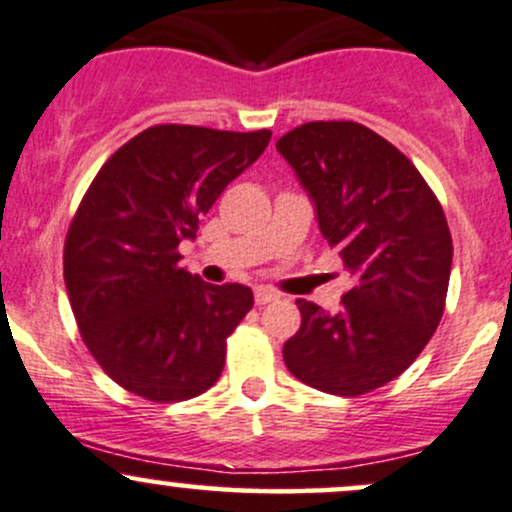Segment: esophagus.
<instances>
[{
  "instance_id": "esophagus-1",
  "label": "esophagus",
  "mask_w": 512,
  "mask_h": 512,
  "mask_svg": "<svg viewBox=\"0 0 512 512\" xmlns=\"http://www.w3.org/2000/svg\"><path fill=\"white\" fill-rule=\"evenodd\" d=\"M277 299H279V294H274L272 289H265V286L255 289V303H257V306H265V303H272Z\"/></svg>"
}]
</instances>
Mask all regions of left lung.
<instances>
[{
	"instance_id": "left-lung-1",
	"label": "left lung",
	"mask_w": 512,
	"mask_h": 512,
	"mask_svg": "<svg viewBox=\"0 0 512 512\" xmlns=\"http://www.w3.org/2000/svg\"><path fill=\"white\" fill-rule=\"evenodd\" d=\"M352 286L338 313L299 299L284 342L289 372L313 389L362 396L406 372L445 311L452 235L423 174L355 121H311L277 140Z\"/></svg>"
}]
</instances>
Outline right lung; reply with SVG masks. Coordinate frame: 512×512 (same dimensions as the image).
<instances>
[{
    "instance_id": "obj_1",
    "label": "right lung",
    "mask_w": 512,
    "mask_h": 512,
    "mask_svg": "<svg viewBox=\"0 0 512 512\" xmlns=\"http://www.w3.org/2000/svg\"><path fill=\"white\" fill-rule=\"evenodd\" d=\"M272 131L160 123L121 145L89 184L65 238L77 328L116 384L145 401L209 391L226 340L252 308L243 284H206L179 267L223 189L265 153Z\"/></svg>"
}]
</instances>
